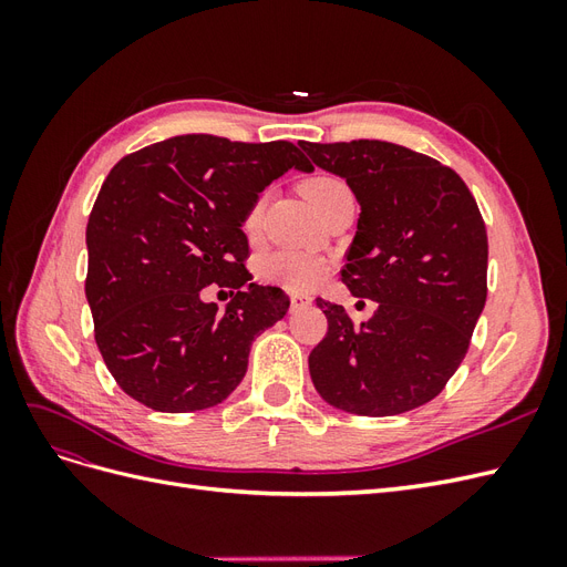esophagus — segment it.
<instances>
[{"instance_id":"34e87169","label":"esophagus","mask_w":567,"mask_h":567,"mask_svg":"<svg viewBox=\"0 0 567 567\" xmlns=\"http://www.w3.org/2000/svg\"><path fill=\"white\" fill-rule=\"evenodd\" d=\"M312 298L307 293H290V310H302V307H310Z\"/></svg>"}]
</instances>
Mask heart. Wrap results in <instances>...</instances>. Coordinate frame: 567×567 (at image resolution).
<instances>
[{
  "instance_id": "obj_1",
  "label": "heart",
  "mask_w": 567,
  "mask_h": 567,
  "mask_svg": "<svg viewBox=\"0 0 567 567\" xmlns=\"http://www.w3.org/2000/svg\"><path fill=\"white\" fill-rule=\"evenodd\" d=\"M346 192H350L348 184L336 175H312L300 184L302 198L310 203L317 213L326 208V203H331L338 194H346ZM260 208H262V200L250 210L248 227H252L257 221ZM323 274H326V262L319 260L317 255L288 252V250L267 255L260 262V267H257V277H260L265 284L281 286L288 290L312 288L323 279Z\"/></svg>"
}]
</instances>
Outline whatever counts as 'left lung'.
Masks as SVG:
<instances>
[{
  "instance_id": "obj_1",
  "label": "left lung",
  "mask_w": 567,
  "mask_h": 567,
  "mask_svg": "<svg viewBox=\"0 0 567 567\" xmlns=\"http://www.w3.org/2000/svg\"><path fill=\"white\" fill-rule=\"evenodd\" d=\"M348 182L362 213L342 284L379 310L354 326L317 300L329 331L310 352L312 383L336 409L394 416L435 400L468 352L487 300V231L452 167L379 140L300 142Z\"/></svg>"
}]
</instances>
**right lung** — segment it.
Segmentation results:
<instances>
[{
    "label": "right lung",
    "instance_id": "obj_1",
    "mask_svg": "<svg viewBox=\"0 0 567 567\" xmlns=\"http://www.w3.org/2000/svg\"><path fill=\"white\" fill-rule=\"evenodd\" d=\"M290 167L312 165L290 142L173 136L120 161L87 221V293L101 357L132 400L186 414L244 381L257 333L288 310L277 286L250 284L241 225ZM210 282L237 293L219 316Z\"/></svg>",
    "mask_w": 567,
    "mask_h": 567
}]
</instances>
